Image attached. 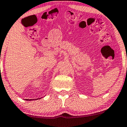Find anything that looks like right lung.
<instances>
[{
	"mask_svg": "<svg viewBox=\"0 0 127 127\" xmlns=\"http://www.w3.org/2000/svg\"><path fill=\"white\" fill-rule=\"evenodd\" d=\"M40 99V98H37L36 99ZM26 100H27V101H32V100H34L33 99H26Z\"/></svg>",
	"mask_w": 127,
	"mask_h": 127,
	"instance_id": "1",
	"label": "right lung"
}]
</instances>
